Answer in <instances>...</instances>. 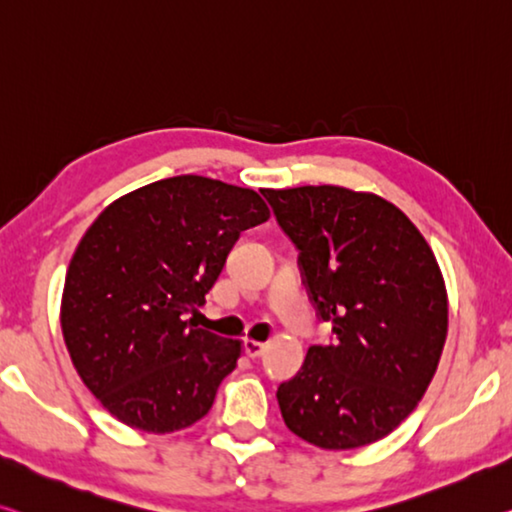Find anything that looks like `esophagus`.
Listing matches in <instances>:
<instances>
[{"instance_id":"34e87169","label":"esophagus","mask_w":512,"mask_h":512,"mask_svg":"<svg viewBox=\"0 0 512 512\" xmlns=\"http://www.w3.org/2000/svg\"><path fill=\"white\" fill-rule=\"evenodd\" d=\"M265 348H267V343H263V341H245V352H247V357H251V359L261 357Z\"/></svg>"}]
</instances>
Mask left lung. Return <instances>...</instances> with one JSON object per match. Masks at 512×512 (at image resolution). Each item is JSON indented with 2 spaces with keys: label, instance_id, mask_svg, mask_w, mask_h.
I'll list each match as a JSON object with an SVG mask.
<instances>
[{
  "label": "left lung",
  "instance_id": "left-lung-1",
  "mask_svg": "<svg viewBox=\"0 0 512 512\" xmlns=\"http://www.w3.org/2000/svg\"><path fill=\"white\" fill-rule=\"evenodd\" d=\"M300 249L334 343L277 391L290 432L327 451L373 444L414 412L442 359L448 295L421 231L382 196L338 185L263 190Z\"/></svg>",
  "mask_w": 512,
  "mask_h": 512
}]
</instances>
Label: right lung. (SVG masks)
I'll use <instances>...</instances> for the list:
<instances>
[{"mask_svg": "<svg viewBox=\"0 0 512 512\" xmlns=\"http://www.w3.org/2000/svg\"><path fill=\"white\" fill-rule=\"evenodd\" d=\"M267 217L249 187L174 176L123 194L86 229L66 272L61 332L114 419L167 435L210 412L242 341L185 316L206 302L240 231Z\"/></svg>", "mask_w": 512, "mask_h": 512, "instance_id": "obj_1", "label": "right lung"}]
</instances>
